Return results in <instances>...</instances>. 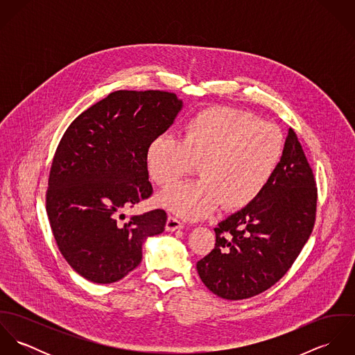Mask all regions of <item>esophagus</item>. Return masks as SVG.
<instances>
[{
    "instance_id": "34e87169",
    "label": "esophagus",
    "mask_w": 355,
    "mask_h": 355,
    "mask_svg": "<svg viewBox=\"0 0 355 355\" xmlns=\"http://www.w3.org/2000/svg\"><path fill=\"white\" fill-rule=\"evenodd\" d=\"M184 225L183 223H180L178 218L172 217V216H168L166 218V224H165V230L168 232H173V231H178V230H182Z\"/></svg>"
}]
</instances>
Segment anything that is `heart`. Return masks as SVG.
Segmentation results:
<instances>
[{
	"mask_svg": "<svg viewBox=\"0 0 355 355\" xmlns=\"http://www.w3.org/2000/svg\"><path fill=\"white\" fill-rule=\"evenodd\" d=\"M284 150L282 131L232 107L205 109L193 116L182 138L161 134L146 150L153 180L168 187L198 164L201 179L180 183L157 198L164 209L200 220L220 203L225 210L249 206L272 180Z\"/></svg>",
	"mask_w": 355,
	"mask_h": 355,
	"instance_id": "1",
	"label": "heart"
}]
</instances>
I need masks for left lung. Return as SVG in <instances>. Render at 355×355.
Segmentation results:
<instances>
[{
  "label": "left lung",
  "instance_id": "obj_1",
  "mask_svg": "<svg viewBox=\"0 0 355 355\" xmlns=\"http://www.w3.org/2000/svg\"><path fill=\"white\" fill-rule=\"evenodd\" d=\"M313 171L293 128L280 164L249 206L214 228V249L197 262L203 284L217 297L239 301L277 283L307 242L315 220Z\"/></svg>",
  "mask_w": 355,
  "mask_h": 355
}]
</instances>
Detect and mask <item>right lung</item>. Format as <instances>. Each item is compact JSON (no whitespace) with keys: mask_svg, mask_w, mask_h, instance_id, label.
I'll return each instance as SVG.
<instances>
[{"mask_svg":"<svg viewBox=\"0 0 355 355\" xmlns=\"http://www.w3.org/2000/svg\"><path fill=\"white\" fill-rule=\"evenodd\" d=\"M183 107L173 93L119 90L79 114L51 162L46 211L58 250L85 279L109 284L142 261V246L165 230L162 209L124 217L152 196L146 150Z\"/></svg>","mask_w":355,"mask_h":355,"instance_id":"1","label":"right lung"}]
</instances>
